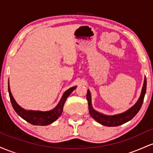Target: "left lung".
Masks as SVG:
<instances>
[{"label": "left lung", "mask_w": 153, "mask_h": 153, "mask_svg": "<svg viewBox=\"0 0 153 153\" xmlns=\"http://www.w3.org/2000/svg\"><path fill=\"white\" fill-rule=\"evenodd\" d=\"M146 88L147 80L146 78H145L141 95H140V98H139L137 103L132 107H131L130 108L126 111L123 112L122 114H119L113 116L103 114L99 113V112L96 111V110L94 109L92 104H91V96L90 91L88 90L86 98L88 100V103L89 113H90L91 117L96 122H98L99 124H102V125L107 126V127H117V126L122 125V124H124V123L131 120L138 113V111L141 108V106L143 105L144 101V98H145V93H146Z\"/></svg>", "instance_id": "obj_1"}]
</instances>
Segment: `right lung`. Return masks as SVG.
<instances>
[{"label":"right lung","instance_id":"obj_1","mask_svg":"<svg viewBox=\"0 0 153 153\" xmlns=\"http://www.w3.org/2000/svg\"><path fill=\"white\" fill-rule=\"evenodd\" d=\"M76 86H73L67 90L62 95L60 101L58 104L53 109L47 111H32V110H26L23 108L19 105L16 102L15 99H13L11 93H10L9 82H8V93H9V97L10 99L12 106H13V109L20 116L22 119L26 120V122L30 123L34 125L39 126H46L48 124H52L54 121L57 120V119L62 114L63 106H64L65 103L67 98L71 95Z\"/></svg>","mask_w":153,"mask_h":153}]
</instances>
